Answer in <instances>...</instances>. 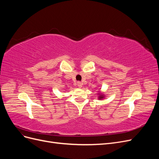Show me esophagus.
<instances>
[{"mask_svg":"<svg viewBox=\"0 0 159 159\" xmlns=\"http://www.w3.org/2000/svg\"><path fill=\"white\" fill-rule=\"evenodd\" d=\"M77 84H78V87H79L80 88H82V85H83V84L81 83V82H80V81H78V83H77Z\"/></svg>","mask_w":159,"mask_h":159,"instance_id":"esophagus-1","label":"esophagus"}]
</instances>
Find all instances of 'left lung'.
<instances>
[{
	"label": "left lung",
	"instance_id": "obj_1",
	"mask_svg": "<svg viewBox=\"0 0 159 159\" xmlns=\"http://www.w3.org/2000/svg\"><path fill=\"white\" fill-rule=\"evenodd\" d=\"M98 99H104L105 98V94L103 93H102V92H101V91H98Z\"/></svg>",
	"mask_w": 159,
	"mask_h": 159
}]
</instances>
